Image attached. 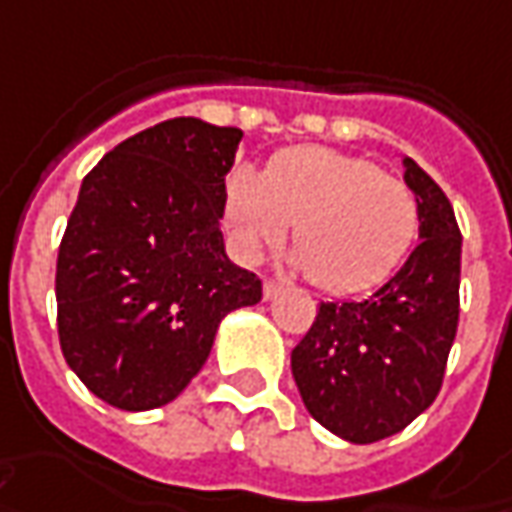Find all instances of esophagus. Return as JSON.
I'll return each mask as SVG.
<instances>
[{"label":"esophagus","mask_w":512,"mask_h":512,"mask_svg":"<svg viewBox=\"0 0 512 512\" xmlns=\"http://www.w3.org/2000/svg\"><path fill=\"white\" fill-rule=\"evenodd\" d=\"M280 289H283V283H277L272 277L263 280V297H266V300H272L274 294H280Z\"/></svg>","instance_id":"obj_1"}]
</instances>
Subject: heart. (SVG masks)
Returning <instances> with one entry per match:
<instances>
[{"mask_svg": "<svg viewBox=\"0 0 512 512\" xmlns=\"http://www.w3.org/2000/svg\"><path fill=\"white\" fill-rule=\"evenodd\" d=\"M223 221L238 252L257 260L294 223V263L331 294L382 283L414 246L419 203L411 186L348 152L294 147L263 175L235 169L226 181Z\"/></svg>", "mask_w": 512, "mask_h": 512, "instance_id": "1", "label": "heart"}]
</instances>
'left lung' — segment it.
Here are the masks:
<instances>
[{
  "label": "left lung",
  "mask_w": 512,
  "mask_h": 512,
  "mask_svg": "<svg viewBox=\"0 0 512 512\" xmlns=\"http://www.w3.org/2000/svg\"><path fill=\"white\" fill-rule=\"evenodd\" d=\"M405 184L419 203L422 243L371 297L320 303L291 351L309 414L354 445L394 436L431 405L459 326L462 232L453 206L411 158Z\"/></svg>",
  "instance_id": "left-lung-1"
}]
</instances>
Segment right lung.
I'll return each mask as SVG.
<instances>
[{
    "label": "right lung",
    "mask_w": 512,
    "mask_h": 512,
    "mask_svg": "<svg viewBox=\"0 0 512 512\" xmlns=\"http://www.w3.org/2000/svg\"><path fill=\"white\" fill-rule=\"evenodd\" d=\"M243 133L169 118L84 175L56 260L67 365L107 405L150 411L203 368L218 323L255 306L260 277L229 263L221 218Z\"/></svg>",
    "instance_id": "add662e5"
}]
</instances>
